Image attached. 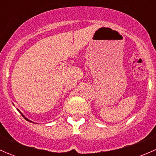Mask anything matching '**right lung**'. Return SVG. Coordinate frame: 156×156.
Segmentation results:
<instances>
[{
	"mask_svg": "<svg viewBox=\"0 0 156 156\" xmlns=\"http://www.w3.org/2000/svg\"><path fill=\"white\" fill-rule=\"evenodd\" d=\"M18 111H19V112H20V114H21V115H23V118H24V119H26V121H29V122H31V121H30V120H29V119H27V118H26V117H25V116H24V115H23V113H22V112H20V110H19V109H18Z\"/></svg>",
	"mask_w": 156,
	"mask_h": 156,
	"instance_id": "obj_1",
	"label": "right lung"
}]
</instances>
